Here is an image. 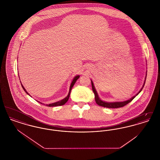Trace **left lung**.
<instances>
[{
  "label": "left lung",
  "instance_id": "8db88e82",
  "mask_svg": "<svg viewBox=\"0 0 160 160\" xmlns=\"http://www.w3.org/2000/svg\"><path fill=\"white\" fill-rule=\"evenodd\" d=\"M91 83L92 91H93L94 94H95V101H96L97 104L98 105H99V106L104 107H106V108H119V107H122L125 106H126L127 104H128L131 101H132V100L136 97V96H137V95H138L140 92L142 91V89H143V87H144V85H145V81L144 84H143V87H142V89H141L140 91L138 92V93L137 94H136V96L133 97L131 98V99H129V100H127V101H123V102H105V101H102V100H101V99H99V97H98V93H97V92L95 89L94 85H93V82H92V80Z\"/></svg>",
  "mask_w": 160,
  "mask_h": 160
}]
</instances>
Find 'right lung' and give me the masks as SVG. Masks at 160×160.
<instances>
[{
  "instance_id": "obj_1",
  "label": "right lung",
  "mask_w": 160,
  "mask_h": 160,
  "mask_svg": "<svg viewBox=\"0 0 160 160\" xmlns=\"http://www.w3.org/2000/svg\"><path fill=\"white\" fill-rule=\"evenodd\" d=\"M79 77H80L79 76H77L75 77H74V78L73 79V80H72V83H71V84L70 88H69V91L68 95H67V97L66 98H65L64 99H63L62 100H61V101H58V102H54V103H52V104H46V106H63V105H64V104H65V103H66V102L68 101V100L69 99V95H70V93H71V89H72V87H73L74 84L76 83V82L77 80H78V78ZM22 88H23V89H24V91L26 92V93L29 95V93H28V92L26 91V89H24V88L23 87V86L22 85ZM39 102V103H41V104H42V103H41V102Z\"/></svg>"
}]
</instances>
